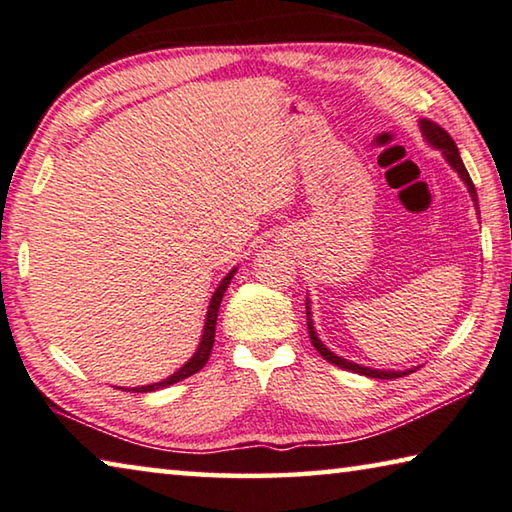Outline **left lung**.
Returning <instances> with one entry per match:
<instances>
[{
	"label": "left lung",
	"mask_w": 512,
	"mask_h": 512,
	"mask_svg": "<svg viewBox=\"0 0 512 512\" xmlns=\"http://www.w3.org/2000/svg\"><path fill=\"white\" fill-rule=\"evenodd\" d=\"M419 129H421V136H424V141L431 145V148L440 150L444 154L446 164H449L453 170H456L458 177L462 182H465L469 196H472L474 200V207L478 209V198H476V189L472 184V177H469L465 164H462L460 159V152H458V145L456 141L451 139L449 134L444 132V129L440 125L431 123V120H419ZM305 310H307V330H310V339L316 351H319L323 355V360H328L330 364H335V367L339 369H346V371H353V373H360V376H367V378H380V380H392V378H401V376H408V373L415 371L417 367L412 369H373V367H364V364H358V362H351L342 358V355L332 353L330 348L321 342L319 335H316V328H314V321H312V305H310V296L305 298Z\"/></svg>",
	"instance_id": "left-lung-1"
}]
</instances>
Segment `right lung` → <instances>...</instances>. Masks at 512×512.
<instances>
[{"label":"right lung","instance_id":"right-lung-1","mask_svg":"<svg viewBox=\"0 0 512 512\" xmlns=\"http://www.w3.org/2000/svg\"><path fill=\"white\" fill-rule=\"evenodd\" d=\"M234 273H237V266L225 275L221 280V285L216 287L212 300H209V307H207V316H205V326H202V335H200V344L196 348V353L191 355L189 360H186L180 369H177L173 376H168L164 380H159V383H152V385H141V387H129L125 392H154V389H164L168 385H175L180 383V380L193 376V373H198L202 367H205L209 355H212V348H214V332H216V319H218V307H221V300L225 289L230 287V282L234 278Z\"/></svg>","mask_w":512,"mask_h":512}]
</instances>
